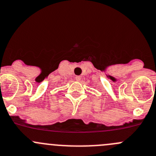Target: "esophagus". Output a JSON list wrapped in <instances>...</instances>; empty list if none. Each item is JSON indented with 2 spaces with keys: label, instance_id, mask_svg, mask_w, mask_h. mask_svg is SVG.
Listing matches in <instances>:
<instances>
[{
  "label": "esophagus",
  "instance_id": "esophagus-1",
  "mask_svg": "<svg viewBox=\"0 0 156 156\" xmlns=\"http://www.w3.org/2000/svg\"><path fill=\"white\" fill-rule=\"evenodd\" d=\"M81 77L79 76V75H78V76L75 77V79H76V81H79L80 80H81Z\"/></svg>",
  "mask_w": 156,
  "mask_h": 156
}]
</instances>
